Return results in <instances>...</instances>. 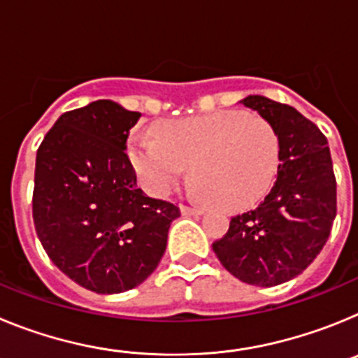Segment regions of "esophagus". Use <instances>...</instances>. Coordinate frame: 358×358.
<instances>
[{
  "mask_svg": "<svg viewBox=\"0 0 358 358\" xmlns=\"http://www.w3.org/2000/svg\"><path fill=\"white\" fill-rule=\"evenodd\" d=\"M181 213L182 215H202V213H204V210H202V208L186 206V204H182V206H181Z\"/></svg>",
  "mask_w": 358,
  "mask_h": 358,
  "instance_id": "34e87169",
  "label": "esophagus"
}]
</instances>
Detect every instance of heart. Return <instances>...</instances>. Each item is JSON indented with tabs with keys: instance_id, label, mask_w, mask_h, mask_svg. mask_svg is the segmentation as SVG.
<instances>
[{
	"instance_id": "1",
	"label": "heart",
	"mask_w": 358,
	"mask_h": 358,
	"mask_svg": "<svg viewBox=\"0 0 358 358\" xmlns=\"http://www.w3.org/2000/svg\"><path fill=\"white\" fill-rule=\"evenodd\" d=\"M129 157L148 194L169 195L194 164L199 194L226 210H242L273 186L280 138L262 116L227 110L164 122L156 134L132 136Z\"/></svg>"
}]
</instances>
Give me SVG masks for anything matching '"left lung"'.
<instances>
[{
  "label": "left lung",
  "instance_id": "8db88e82",
  "mask_svg": "<svg viewBox=\"0 0 358 358\" xmlns=\"http://www.w3.org/2000/svg\"><path fill=\"white\" fill-rule=\"evenodd\" d=\"M242 103L280 138L278 177L260 206L231 218L213 251L243 283L274 287L301 274L324 248L337 215V182L327 136L315 123L260 94Z\"/></svg>",
  "mask_w": 358,
  "mask_h": 358
}]
</instances>
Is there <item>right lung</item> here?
I'll return each instance as SVG.
<instances>
[{
    "instance_id": "1",
    "label": "right lung",
    "mask_w": 358,
    "mask_h": 358,
    "mask_svg": "<svg viewBox=\"0 0 358 358\" xmlns=\"http://www.w3.org/2000/svg\"><path fill=\"white\" fill-rule=\"evenodd\" d=\"M140 113L110 100L64 113L37 148L31 213L50 260L98 294L143 283L181 211L136 185L125 154Z\"/></svg>"
}]
</instances>
